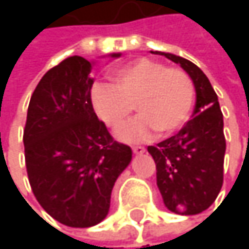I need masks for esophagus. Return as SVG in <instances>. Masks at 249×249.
Instances as JSON below:
<instances>
[{
  "label": "esophagus",
  "instance_id": "esophagus-1",
  "mask_svg": "<svg viewBox=\"0 0 249 249\" xmlns=\"http://www.w3.org/2000/svg\"><path fill=\"white\" fill-rule=\"evenodd\" d=\"M145 151V148L144 147H141V145H135V147H132V153L134 154H142Z\"/></svg>",
  "mask_w": 249,
  "mask_h": 249
}]
</instances>
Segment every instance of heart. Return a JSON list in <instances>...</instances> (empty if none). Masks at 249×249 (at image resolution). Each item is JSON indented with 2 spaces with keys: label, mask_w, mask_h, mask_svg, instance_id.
<instances>
[{
  "label": "heart",
  "mask_w": 249,
  "mask_h": 249,
  "mask_svg": "<svg viewBox=\"0 0 249 249\" xmlns=\"http://www.w3.org/2000/svg\"><path fill=\"white\" fill-rule=\"evenodd\" d=\"M111 85L92 88V105L101 121L118 131L135 109L140 115L120 131L128 142L145 141L159 134L169 137L189 120L195 85L183 69L147 57L135 59L111 72Z\"/></svg>",
  "instance_id": "heart-1"
}]
</instances>
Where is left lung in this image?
<instances>
[{
    "label": "left lung",
    "mask_w": 249,
    "mask_h": 249,
    "mask_svg": "<svg viewBox=\"0 0 249 249\" xmlns=\"http://www.w3.org/2000/svg\"><path fill=\"white\" fill-rule=\"evenodd\" d=\"M151 53L178 63L195 83L193 118L173 137L147 150L156 163L157 186L166 208L181 215H196L206 211L222 189L224 115L209 79L195 63L172 53Z\"/></svg>",
    "instance_id": "1"
}]
</instances>
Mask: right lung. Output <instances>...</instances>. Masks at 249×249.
Listing matches in <instances>:
<instances>
[{
  "label": "right lung",
  "mask_w": 249,
  "mask_h": 249,
  "mask_svg": "<svg viewBox=\"0 0 249 249\" xmlns=\"http://www.w3.org/2000/svg\"><path fill=\"white\" fill-rule=\"evenodd\" d=\"M90 68L86 59L71 56L43 76L31 95L23 134L37 202L72 228L105 219L115 180L132 156L93 111Z\"/></svg>",
  "instance_id": "right-lung-1"
}]
</instances>
